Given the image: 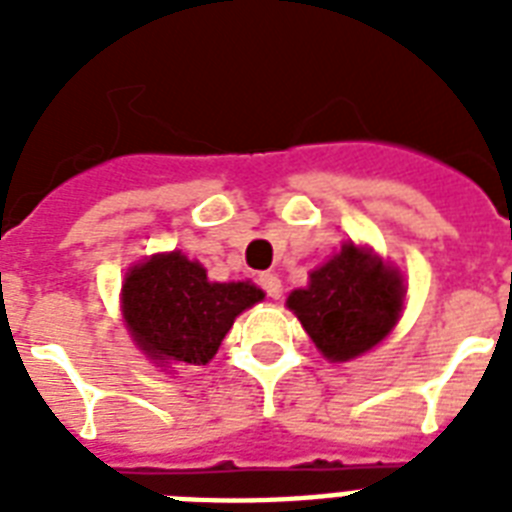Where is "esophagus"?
Instances as JSON below:
<instances>
[{"label": "esophagus", "instance_id": "1", "mask_svg": "<svg viewBox=\"0 0 512 512\" xmlns=\"http://www.w3.org/2000/svg\"><path fill=\"white\" fill-rule=\"evenodd\" d=\"M260 287H263L265 295L273 297V300H279L281 297V279L276 273H263V276H260Z\"/></svg>", "mask_w": 512, "mask_h": 512}]
</instances>
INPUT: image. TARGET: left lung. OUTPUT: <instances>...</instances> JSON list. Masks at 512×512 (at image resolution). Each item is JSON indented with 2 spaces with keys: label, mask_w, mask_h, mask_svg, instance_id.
I'll return each instance as SVG.
<instances>
[{
  "label": "left lung",
  "mask_w": 512,
  "mask_h": 512,
  "mask_svg": "<svg viewBox=\"0 0 512 512\" xmlns=\"http://www.w3.org/2000/svg\"><path fill=\"white\" fill-rule=\"evenodd\" d=\"M406 284L369 247L345 241L332 260L308 276V287L287 297L321 356L350 361L380 345L404 311Z\"/></svg>",
  "instance_id": "8db88e82"
}]
</instances>
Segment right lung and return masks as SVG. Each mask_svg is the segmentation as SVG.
<instances>
[{
    "label": "right lung",
    "instance_id": "right-lung-1",
    "mask_svg": "<svg viewBox=\"0 0 512 512\" xmlns=\"http://www.w3.org/2000/svg\"><path fill=\"white\" fill-rule=\"evenodd\" d=\"M265 297L252 281H209L183 252L132 265L122 284V316L132 340L154 364L204 366L241 311Z\"/></svg>",
    "mask_w": 512,
    "mask_h": 512
}]
</instances>
